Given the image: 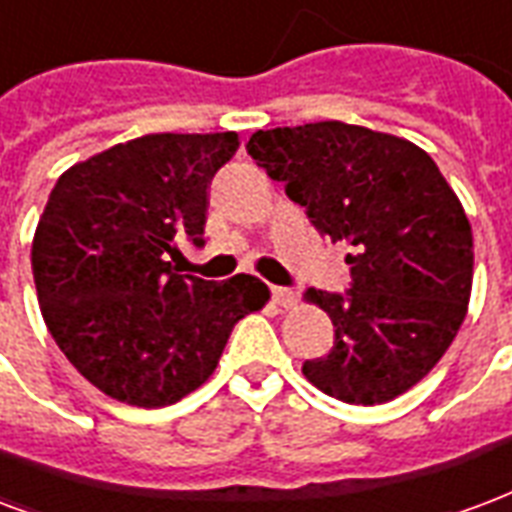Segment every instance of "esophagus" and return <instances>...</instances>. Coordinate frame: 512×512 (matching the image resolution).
Returning <instances> with one entry per match:
<instances>
[{"label":"esophagus","mask_w":512,"mask_h":512,"mask_svg":"<svg viewBox=\"0 0 512 512\" xmlns=\"http://www.w3.org/2000/svg\"><path fill=\"white\" fill-rule=\"evenodd\" d=\"M272 299H275L280 307H291L297 302V294L286 286H272Z\"/></svg>","instance_id":"34e87169"}]
</instances>
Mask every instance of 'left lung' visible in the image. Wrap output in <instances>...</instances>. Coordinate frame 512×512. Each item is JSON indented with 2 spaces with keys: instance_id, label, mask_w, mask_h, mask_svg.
Instances as JSON below:
<instances>
[{
  "instance_id": "left-lung-1",
  "label": "left lung",
  "mask_w": 512,
  "mask_h": 512,
  "mask_svg": "<svg viewBox=\"0 0 512 512\" xmlns=\"http://www.w3.org/2000/svg\"><path fill=\"white\" fill-rule=\"evenodd\" d=\"M248 153L310 224L345 242L351 288H307L329 313L332 351L302 364L315 388L351 405L405 394L459 332L472 288V229L432 156L343 121L256 132Z\"/></svg>"
}]
</instances>
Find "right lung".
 Returning <instances> with one entry per match:
<instances>
[{
  "instance_id": "add662e5",
  "label": "right lung",
  "mask_w": 512,
  "mask_h": 512,
  "mask_svg": "<svg viewBox=\"0 0 512 512\" xmlns=\"http://www.w3.org/2000/svg\"><path fill=\"white\" fill-rule=\"evenodd\" d=\"M237 134H145L69 167L32 242L48 332L107 397L164 407L199 388L234 324L270 299L253 275H178V242L205 245L207 186Z\"/></svg>"
}]
</instances>
